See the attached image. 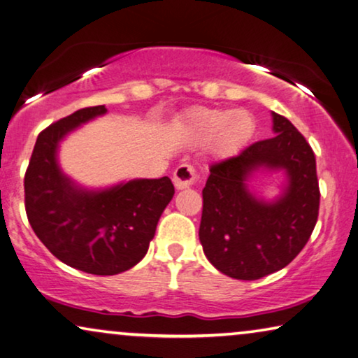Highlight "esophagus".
Wrapping results in <instances>:
<instances>
[{
  "instance_id": "1",
  "label": "esophagus",
  "mask_w": 358,
  "mask_h": 358,
  "mask_svg": "<svg viewBox=\"0 0 358 358\" xmlns=\"http://www.w3.org/2000/svg\"><path fill=\"white\" fill-rule=\"evenodd\" d=\"M197 178L199 177H197L196 169L189 164L178 165L173 172V185L177 189L189 188V186H193L196 183Z\"/></svg>"
}]
</instances>
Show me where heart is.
I'll return each mask as SVG.
<instances>
[{
    "label": "heart",
    "instance_id": "obj_1",
    "mask_svg": "<svg viewBox=\"0 0 358 358\" xmlns=\"http://www.w3.org/2000/svg\"><path fill=\"white\" fill-rule=\"evenodd\" d=\"M191 125L202 138L215 135L217 151L223 156L246 146L255 131L254 115L248 109H199L191 115Z\"/></svg>",
    "mask_w": 358,
    "mask_h": 358
}]
</instances>
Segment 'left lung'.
Segmentation results:
<instances>
[{"mask_svg": "<svg viewBox=\"0 0 358 358\" xmlns=\"http://www.w3.org/2000/svg\"><path fill=\"white\" fill-rule=\"evenodd\" d=\"M276 135L210 165L202 189L199 239L218 271L236 280H259L285 268L306 246L317 225L320 188L310 145L286 117L273 112ZM260 166L285 168V196L262 203L245 180Z\"/></svg>", "mask_w": 358, "mask_h": 358, "instance_id": "1", "label": "left lung"}]
</instances>
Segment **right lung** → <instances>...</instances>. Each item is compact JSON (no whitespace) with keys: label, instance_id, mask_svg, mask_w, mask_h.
I'll list each match as a JSON object with an SVG mask.
<instances>
[{"label":"right lung","instance_id":"obj_1","mask_svg":"<svg viewBox=\"0 0 358 358\" xmlns=\"http://www.w3.org/2000/svg\"><path fill=\"white\" fill-rule=\"evenodd\" d=\"M83 108L43 130L24 178L25 212L48 250L92 275H117L145 257L175 188L169 177L131 180L104 191H83L56 162L59 141L73 128L106 114Z\"/></svg>","mask_w":358,"mask_h":358}]
</instances>
